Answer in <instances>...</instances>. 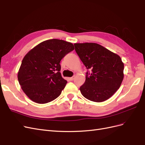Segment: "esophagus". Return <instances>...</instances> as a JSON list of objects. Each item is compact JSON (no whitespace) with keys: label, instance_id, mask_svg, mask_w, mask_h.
I'll list each match as a JSON object with an SVG mask.
<instances>
[{"label":"esophagus","instance_id":"34e87169","mask_svg":"<svg viewBox=\"0 0 145 145\" xmlns=\"http://www.w3.org/2000/svg\"><path fill=\"white\" fill-rule=\"evenodd\" d=\"M74 78H75V76H73L71 77H68V79L69 80H70V81H72V80H73L74 79Z\"/></svg>","mask_w":145,"mask_h":145}]
</instances>
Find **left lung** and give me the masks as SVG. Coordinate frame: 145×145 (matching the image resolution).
Listing matches in <instances>:
<instances>
[{"mask_svg": "<svg viewBox=\"0 0 145 145\" xmlns=\"http://www.w3.org/2000/svg\"><path fill=\"white\" fill-rule=\"evenodd\" d=\"M75 50L88 71L80 88L84 97L95 102L108 100L123 79L124 64L120 57L95 43H75Z\"/></svg>", "mask_w": 145, "mask_h": 145, "instance_id": "obj_1", "label": "left lung"}]
</instances>
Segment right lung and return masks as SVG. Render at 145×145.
Wrapping results in <instances>:
<instances>
[{
	"mask_svg": "<svg viewBox=\"0 0 145 145\" xmlns=\"http://www.w3.org/2000/svg\"><path fill=\"white\" fill-rule=\"evenodd\" d=\"M74 50L72 43L59 39L43 41L25 55L18 72V80L28 97L46 103L60 95L67 81L60 72V60Z\"/></svg>",
	"mask_w": 145,
	"mask_h": 145,
	"instance_id": "add662e5",
	"label": "right lung"
}]
</instances>
